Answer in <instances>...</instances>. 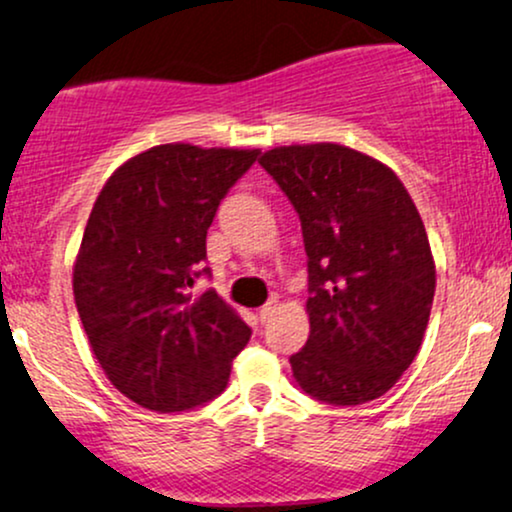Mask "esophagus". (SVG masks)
<instances>
[{"label": "esophagus", "instance_id": "34e87169", "mask_svg": "<svg viewBox=\"0 0 512 512\" xmlns=\"http://www.w3.org/2000/svg\"><path fill=\"white\" fill-rule=\"evenodd\" d=\"M276 308H279V301H276V298H272V301H269V303H264L262 308H260V320L262 322L272 320V315L276 313Z\"/></svg>", "mask_w": 512, "mask_h": 512}]
</instances>
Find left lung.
<instances>
[{
  "label": "left lung",
  "instance_id": "1",
  "mask_svg": "<svg viewBox=\"0 0 512 512\" xmlns=\"http://www.w3.org/2000/svg\"><path fill=\"white\" fill-rule=\"evenodd\" d=\"M260 166L291 199L308 255L310 337L291 356L320 402L383 397L419 354L436 293L424 221L395 170L349 146H276Z\"/></svg>",
  "mask_w": 512,
  "mask_h": 512
}]
</instances>
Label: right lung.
I'll list each match as a JSON object with an SVG mask.
<instances>
[{
	"label": "right lung",
	"instance_id": "right-lung-1",
	"mask_svg": "<svg viewBox=\"0 0 512 512\" xmlns=\"http://www.w3.org/2000/svg\"><path fill=\"white\" fill-rule=\"evenodd\" d=\"M257 149L151 146L110 175L74 262V301L93 354L139 407L185 411L226 390L250 339L207 274V231Z\"/></svg>",
	"mask_w": 512,
	"mask_h": 512
}]
</instances>
